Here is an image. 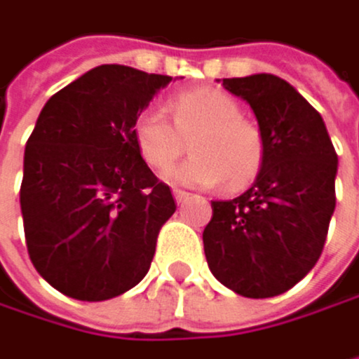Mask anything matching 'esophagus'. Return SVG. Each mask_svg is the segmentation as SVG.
Returning <instances> with one entry per match:
<instances>
[{
  "label": "esophagus",
  "instance_id": "obj_1",
  "mask_svg": "<svg viewBox=\"0 0 359 359\" xmlns=\"http://www.w3.org/2000/svg\"><path fill=\"white\" fill-rule=\"evenodd\" d=\"M190 196H192V194H190V192H186V190H173V198H175V203H177V205H184Z\"/></svg>",
  "mask_w": 359,
  "mask_h": 359
}]
</instances>
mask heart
I'll return each instance as SVG.
<instances>
[{
	"label": "heart",
	"instance_id": "obj_1",
	"mask_svg": "<svg viewBox=\"0 0 359 359\" xmlns=\"http://www.w3.org/2000/svg\"><path fill=\"white\" fill-rule=\"evenodd\" d=\"M173 123L156 108L144 110L133 125V142L144 163L156 171L171 167L188 148L194 156L169 169L165 180L207 188L228 180L241 188L255 180L264 163L259 129L241 116L236 100L211 88L182 91L171 97Z\"/></svg>",
	"mask_w": 359,
	"mask_h": 359
}]
</instances>
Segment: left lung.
Returning <instances> with one entry per match:
<instances>
[{
  "mask_svg": "<svg viewBox=\"0 0 359 359\" xmlns=\"http://www.w3.org/2000/svg\"><path fill=\"white\" fill-rule=\"evenodd\" d=\"M224 88L251 106L264 163L247 192L211 201L205 255L224 286L268 299L292 288L320 259L339 158L320 112L284 79L259 73L224 79Z\"/></svg>",
  "mask_w": 359,
  "mask_h": 359,
  "instance_id": "8db88e82",
  "label": "left lung"
}]
</instances>
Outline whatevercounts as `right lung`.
I'll return each mask as SVG.
<instances>
[{
  "mask_svg": "<svg viewBox=\"0 0 359 359\" xmlns=\"http://www.w3.org/2000/svg\"><path fill=\"white\" fill-rule=\"evenodd\" d=\"M171 81L102 65L39 112L25 148L20 211L33 266L67 297H118L152 264L175 201L140 156L133 125Z\"/></svg>",
  "mask_w": 359,
  "mask_h": 359,
  "instance_id": "add662e5",
  "label": "right lung"
}]
</instances>
